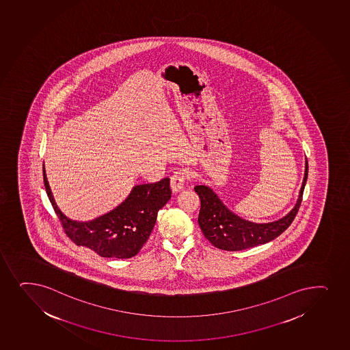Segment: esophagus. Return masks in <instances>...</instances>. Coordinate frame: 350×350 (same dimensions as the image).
<instances>
[{
	"label": "esophagus",
	"instance_id": "obj_1",
	"mask_svg": "<svg viewBox=\"0 0 350 350\" xmlns=\"http://www.w3.org/2000/svg\"><path fill=\"white\" fill-rule=\"evenodd\" d=\"M186 178H187V174L184 171H179V172H176L173 174L172 177H171V191L173 193L180 192L184 189V184L185 180H186Z\"/></svg>",
	"mask_w": 350,
	"mask_h": 350
}]
</instances>
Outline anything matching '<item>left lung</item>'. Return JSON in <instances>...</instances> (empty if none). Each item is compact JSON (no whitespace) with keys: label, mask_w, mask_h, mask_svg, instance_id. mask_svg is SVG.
Listing matches in <instances>:
<instances>
[{"label":"left lung","mask_w":350,"mask_h":350,"mask_svg":"<svg viewBox=\"0 0 350 350\" xmlns=\"http://www.w3.org/2000/svg\"><path fill=\"white\" fill-rule=\"evenodd\" d=\"M307 176L308 164L306 158L303 184L293 208L279 220L265 224H257L241 217L230 211L209 186L198 185L194 187V191L201 201L200 213L198 217L201 232L214 247L227 252H239L275 240L295 220L303 199Z\"/></svg>","instance_id":"obj_1"}]
</instances>
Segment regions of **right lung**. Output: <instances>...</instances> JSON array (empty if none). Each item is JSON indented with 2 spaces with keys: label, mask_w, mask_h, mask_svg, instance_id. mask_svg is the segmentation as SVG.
Returning a JSON list of instances; mask_svg holds the SVG:
<instances>
[{
  "label": "right lung",
  "mask_w": 350,
  "mask_h": 350,
  "mask_svg": "<svg viewBox=\"0 0 350 350\" xmlns=\"http://www.w3.org/2000/svg\"><path fill=\"white\" fill-rule=\"evenodd\" d=\"M43 174L47 197L68 237L78 245L109 258H131L137 255L152 232L158 211L171 198L170 179L164 178L154 184L136 185L121 204L93 220H73L55 202L44 165Z\"/></svg>",
  "instance_id": "obj_1"
}]
</instances>
